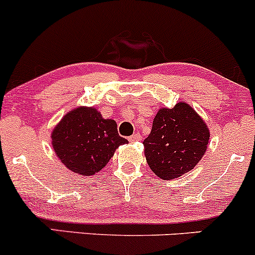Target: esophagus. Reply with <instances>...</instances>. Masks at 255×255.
<instances>
[{"mask_svg":"<svg viewBox=\"0 0 255 255\" xmlns=\"http://www.w3.org/2000/svg\"><path fill=\"white\" fill-rule=\"evenodd\" d=\"M141 139H142V136L139 135V133H135V135H132L128 137V141L130 142H138V141H141Z\"/></svg>","mask_w":255,"mask_h":255,"instance_id":"1","label":"esophagus"}]
</instances>
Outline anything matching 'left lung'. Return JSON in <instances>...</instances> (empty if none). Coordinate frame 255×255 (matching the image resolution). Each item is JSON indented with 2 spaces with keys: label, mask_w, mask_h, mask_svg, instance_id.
Segmentation results:
<instances>
[{
  "label": "left lung",
  "mask_w": 255,
  "mask_h": 255,
  "mask_svg": "<svg viewBox=\"0 0 255 255\" xmlns=\"http://www.w3.org/2000/svg\"><path fill=\"white\" fill-rule=\"evenodd\" d=\"M209 128L187 103L160 108L143 141L144 155L158 177L171 180L192 170L207 150Z\"/></svg>",
  "instance_id": "8db88e82"
}]
</instances>
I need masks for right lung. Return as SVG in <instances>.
<instances>
[{
  "label": "right lung",
  "instance_id": "add662e5",
  "mask_svg": "<svg viewBox=\"0 0 255 255\" xmlns=\"http://www.w3.org/2000/svg\"><path fill=\"white\" fill-rule=\"evenodd\" d=\"M51 137L62 163L86 176L102 170L118 147L128 142L120 137L113 119H103L92 107H79L65 114Z\"/></svg>",
  "mask_w": 255,
  "mask_h": 255
}]
</instances>
